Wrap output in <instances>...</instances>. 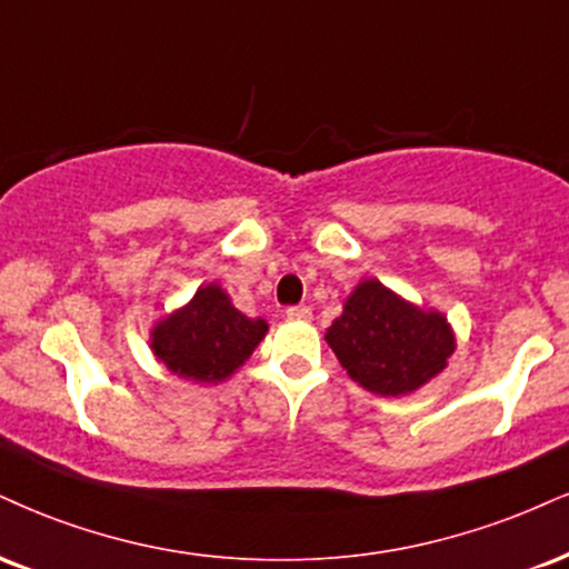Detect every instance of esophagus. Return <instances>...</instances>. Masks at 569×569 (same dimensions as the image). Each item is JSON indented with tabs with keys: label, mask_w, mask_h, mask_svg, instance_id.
I'll return each instance as SVG.
<instances>
[{
	"label": "esophagus",
	"mask_w": 569,
	"mask_h": 569,
	"mask_svg": "<svg viewBox=\"0 0 569 569\" xmlns=\"http://www.w3.org/2000/svg\"><path fill=\"white\" fill-rule=\"evenodd\" d=\"M286 315H289L291 320H310L312 310H310V307H305V305H297V307H289Z\"/></svg>",
	"instance_id": "obj_1"
}]
</instances>
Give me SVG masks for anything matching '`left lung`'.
Returning a JSON list of instances; mask_svg holds the SVG:
<instances>
[{"instance_id": "obj_1", "label": "left lung", "mask_w": 569, "mask_h": 569, "mask_svg": "<svg viewBox=\"0 0 569 569\" xmlns=\"http://www.w3.org/2000/svg\"><path fill=\"white\" fill-rule=\"evenodd\" d=\"M326 341L350 379L381 397L413 395L456 352L453 326L442 312L408 302L376 278L355 286Z\"/></svg>"}]
</instances>
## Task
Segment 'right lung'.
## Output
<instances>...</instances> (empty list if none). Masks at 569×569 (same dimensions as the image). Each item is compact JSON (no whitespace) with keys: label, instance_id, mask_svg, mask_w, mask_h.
<instances>
[{"label":"right lung","instance_id":"right-lung-1","mask_svg":"<svg viewBox=\"0 0 569 569\" xmlns=\"http://www.w3.org/2000/svg\"><path fill=\"white\" fill-rule=\"evenodd\" d=\"M267 320L249 318L211 280L150 328V350L169 373L193 385H222L254 355Z\"/></svg>","mask_w":569,"mask_h":569}]
</instances>
